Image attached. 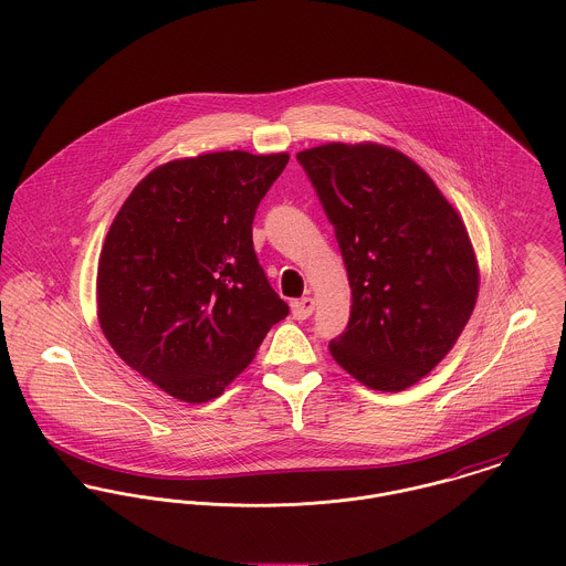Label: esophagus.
Returning a JSON list of instances; mask_svg holds the SVG:
<instances>
[{
  "mask_svg": "<svg viewBox=\"0 0 566 566\" xmlns=\"http://www.w3.org/2000/svg\"><path fill=\"white\" fill-rule=\"evenodd\" d=\"M314 307H316V301L312 296H305L292 305V314L296 321H307L314 314Z\"/></svg>",
  "mask_w": 566,
  "mask_h": 566,
  "instance_id": "1",
  "label": "esophagus"
}]
</instances>
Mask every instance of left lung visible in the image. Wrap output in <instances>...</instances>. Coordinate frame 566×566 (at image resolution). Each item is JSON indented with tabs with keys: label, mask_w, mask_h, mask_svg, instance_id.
I'll return each instance as SVG.
<instances>
[{
	"label": "left lung",
	"mask_w": 566,
	"mask_h": 566,
	"mask_svg": "<svg viewBox=\"0 0 566 566\" xmlns=\"http://www.w3.org/2000/svg\"><path fill=\"white\" fill-rule=\"evenodd\" d=\"M348 272L353 305L333 359L373 390L429 375L469 323L480 270L467 227L436 182L379 144H326L296 155Z\"/></svg>",
	"instance_id": "left-lung-1"
}]
</instances>
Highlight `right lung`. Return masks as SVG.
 <instances>
[{
	"instance_id": "add662e5",
	"label": "right lung",
	"mask_w": 566,
	"mask_h": 566,
	"mask_svg": "<svg viewBox=\"0 0 566 566\" xmlns=\"http://www.w3.org/2000/svg\"><path fill=\"white\" fill-rule=\"evenodd\" d=\"M287 161L229 150L165 163L108 229L97 321L113 350L174 399L220 397L290 314L252 245L256 207Z\"/></svg>"
}]
</instances>
